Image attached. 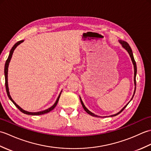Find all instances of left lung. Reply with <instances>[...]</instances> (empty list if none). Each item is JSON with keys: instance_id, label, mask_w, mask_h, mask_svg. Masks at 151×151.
Here are the masks:
<instances>
[{"instance_id": "1", "label": "left lung", "mask_w": 151, "mask_h": 151, "mask_svg": "<svg viewBox=\"0 0 151 151\" xmlns=\"http://www.w3.org/2000/svg\"><path fill=\"white\" fill-rule=\"evenodd\" d=\"M119 43L122 45V47H123L125 50H127V52H129V55H130V58H131V60H132V62L133 65H134V85H135V89H134V95H133V96H132V99H131V100L130 101V102L131 101H132V99H133V97H134V94H135V91H136V73H137V67H136V63L135 60H134V56H133L132 50V49H131V48H130V45H129V43H128L127 42H126V41H122V40H119ZM80 99H81V104H82V107H83V108L84 109V110H85L86 112H87V113H88V114L91 115V116H93V117H100V116H98V115H95V114H93L92 112H91L90 111H89V110H88V109L85 106V105L84 104V103H83V102H82V99H81V97H80ZM129 103H128L126 106H124V107H123V108H122V110H121L120 111H119L117 114H114V115H110V116H111V117H113V116H115V115H118V114H119L121 113V111H123L124 109L127 107V106L128 104H129Z\"/></svg>"}]
</instances>
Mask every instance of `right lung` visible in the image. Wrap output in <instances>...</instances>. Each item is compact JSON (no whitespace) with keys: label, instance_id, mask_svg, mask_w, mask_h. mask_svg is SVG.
<instances>
[{"label":"right lung","instance_id":"add662e5","mask_svg":"<svg viewBox=\"0 0 151 151\" xmlns=\"http://www.w3.org/2000/svg\"><path fill=\"white\" fill-rule=\"evenodd\" d=\"M24 41V40H21V41H18L17 43H16L14 46H13V47L12 48V49L10 50V52H9V56H8V58L7 60H6V63H5V67H4V76H5V86H6V92H7V95L8 96L9 99H10V100L12 101V102H13L15 104V106L16 107H17L19 110H20L21 112H22L23 114H27V115H42V114H47L48 113V112L50 111L51 110H52L53 109L56 107V106L57 105L58 102V101H59V99L60 97V95H61V93H62V91H61V93H60L58 97L57 98L56 101L55 102V103H54L53 104V106H52L50 108L47 109V110H43V111H37V112H29V111H25L23 109H22L20 106H19V105H17V104L15 103V102H14V101L13 100V99H12L10 95H9V88H8V66H9V62H10L11 60V58L12 57V54L13 53H14V50L15 49V48L17 47L19 44H21V43H22Z\"/></svg>","mask_w":151,"mask_h":151}]
</instances>
